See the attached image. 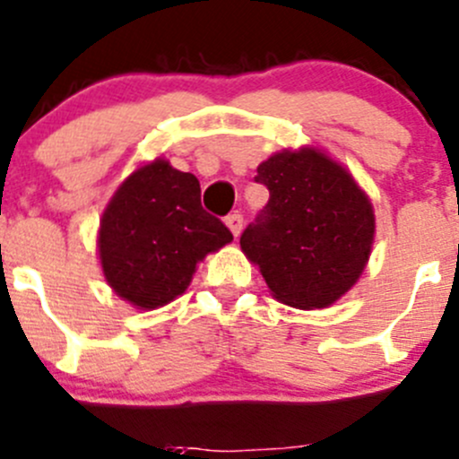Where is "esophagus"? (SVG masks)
<instances>
[{"instance_id":"34e87169","label":"esophagus","mask_w":459,"mask_h":459,"mask_svg":"<svg viewBox=\"0 0 459 459\" xmlns=\"http://www.w3.org/2000/svg\"><path fill=\"white\" fill-rule=\"evenodd\" d=\"M226 226H229L230 229V233L235 235V238H238L239 233H242V226H244V217L239 215V212H230L229 217H226Z\"/></svg>"}]
</instances>
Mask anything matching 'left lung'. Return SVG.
Here are the masks:
<instances>
[{"label":"left lung","mask_w":459,"mask_h":459,"mask_svg":"<svg viewBox=\"0 0 459 459\" xmlns=\"http://www.w3.org/2000/svg\"><path fill=\"white\" fill-rule=\"evenodd\" d=\"M268 204L239 238L244 255L289 307L326 308L362 275L375 215L353 175L317 148L281 151L257 166Z\"/></svg>","instance_id":"8db88e82"}]
</instances>
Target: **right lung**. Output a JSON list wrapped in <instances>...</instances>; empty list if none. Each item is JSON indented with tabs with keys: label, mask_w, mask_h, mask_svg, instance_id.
Wrapping results in <instances>:
<instances>
[{
	"label": "right lung",
	"mask_w": 459,
	"mask_h": 459,
	"mask_svg": "<svg viewBox=\"0 0 459 459\" xmlns=\"http://www.w3.org/2000/svg\"><path fill=\"white\" fill-rule=\"evenodd\" d=\"M195 175L155 160L128 175L100 221L101 271L110 289L151 311L188 289L197 264L233 239L206 212Z\"/></svg>",
	"instance_id": "obj_1"
}]
</instances>
